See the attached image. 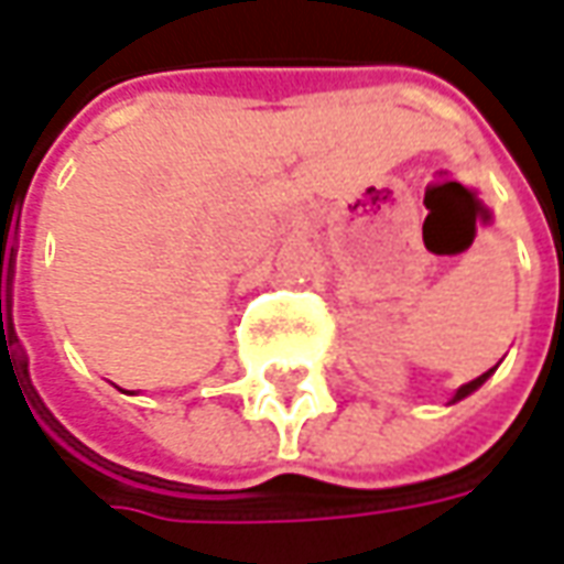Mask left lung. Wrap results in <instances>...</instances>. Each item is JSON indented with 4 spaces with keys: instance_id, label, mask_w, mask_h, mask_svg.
<instances>
[{
    "instance_id": "1",
    "label": "left lung",
    "mask_w": 564,
    "mask_h": 564,
    "mask_svg": "<svg viewBox=\"0 0 564 564\" xmlns=\"http://www.w3.org/2000/svg\"><path fill=\"white\" fill-rule=\"evenodd\" d=\"M492 371H496V368H489V371H484V375H480V378H474L471 383H462L459 390L453 392V399H449V404H456V402H462V399H468V395H471L474 390H480V387H484L486 380L492 378Z\"/></svg>"
}]
</instances>
